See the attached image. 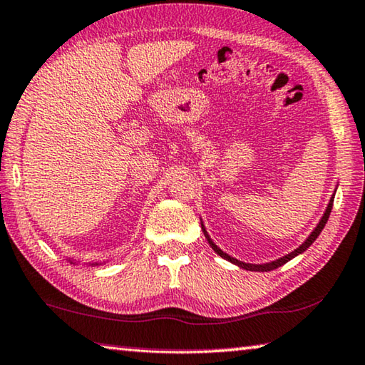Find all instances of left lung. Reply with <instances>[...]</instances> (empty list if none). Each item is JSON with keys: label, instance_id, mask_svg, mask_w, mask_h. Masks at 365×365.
<instances>
[{"label": "left lung", "instance_id": "left-lung-1", "mask_svg": "<svg viewBox=\"0 0 365 365\" xmlns=\"http://www.w3.org/2000/svg\"><path fill=\"white\" fill-rule=\"evenodd\" d=\"M333 200H334V197H331V200H329V204H328V209H327V212H324V215H323V218H322V222L318 223V227H317L315 230H313L312 235H310V237L307 238V241H305L304 245L299 246V248H297L295 251H292V253H290V255L284 256V257H280V259H277V261L267 262V264H246V262H241V261H238V259H235V257L228 256L227 253H223L222 250H218V248H217V246L214 245V241H212V240L209 238V235L205 233V230H204V235H205L207 241H209V243H210L212 248H214L215 253H217L218 256H222L223 259H227V261H230V262H233V264H238L240 267H245V269H248V271H261V272H264V271H272V269H277L279 266L285 264V262L292 259V257H295L297 255L304 253V251L308 248V246H310V245L313 243V241H315V240L318 238V235L322 233V230L324 228V225H327V222H328V217H329V214H331V209H333Z\"/></svg>", "mask_w": 365, "mask_h": 365}]
</instances>
